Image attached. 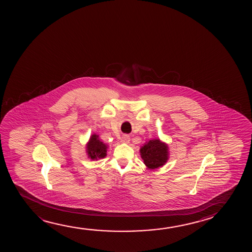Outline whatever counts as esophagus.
I'll return each instance as SVG.
<instances>
[{
    "label": "esophagus",
    "mask_w": 252,
    "mask_h": 252,
    "mask_svg": "<svg viewBox=\"0 0 252 252\" xmlns=\"http://www.w3.org/2000/svg\"><path fill=\"white\" fill-rule=\"evenodd\" d=\"M130 141V137L127 136V135H123L122 136V138H121V142L122 143H125V144H128Z\"/></svg>",
    "instance_id": "1"
}]
</instances>
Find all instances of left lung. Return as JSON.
<instances>
[{
	"mask_svg": "<svg viewBox=\"0 0 252 252\" xmlns=\"http://www.w3.org/2000/svg\"><path fill=\"white\" fill-rule=\"evenodd\" d=\"M144 163L149 169L161 168L169 160V145L160 138H154L146 142L139 150Z\"/></svg>",
	"mask_w": 252,
	"mask_h": 252,
	"instance_id": "left-lung-1",
	"label": "left lung"
}]
</instances>
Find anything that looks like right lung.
Instances as JSON below:
<instances>
[{
  "mask_svg": "<svg viewBox=\"0 0 252 252\" xmlns=\"http://www.w3.org/2000/svg\"><path fill=\"white\" fill-rule=\"evenodd\" d=\"M107 148L108 145L100 140L99 135L93 133L90 136L85 147L88 158L93 161L104 158L107 156Z\"/></svg>",
  "mask_w": 252,
  "mask_h": 252,
  "instance_id": "1",
  "label": "right lung"
}]
</instances>
